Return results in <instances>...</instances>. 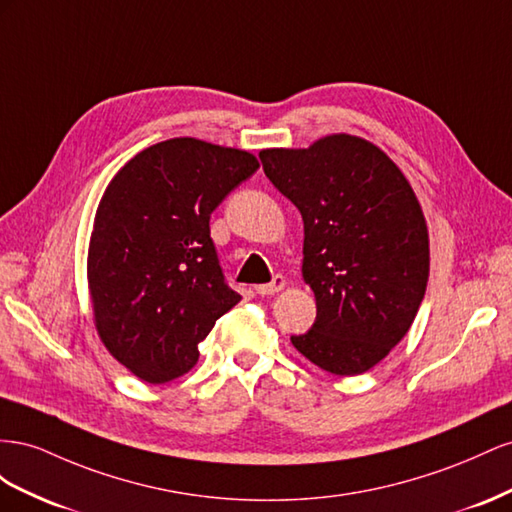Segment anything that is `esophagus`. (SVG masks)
Wrapping results in <instances>:
<instances>
[{
	"instance_id": "34e87169",
	"label": "esophagus",
	"mask_w": 512,
	"mask_h": 512,
	"mask_svg": "<svg viewBox=\"0 0 512 512\" xmlns=\"http://www.w3.org/2000/svg\"><path fill=\"white\" fill-rule=\"evenodd\" d=\"M285 287V276H281V274H276L274 279H272V283H266V285H255V291L259 296H272V294H276V291H281Z\"/></svg>"
}]
</instances>
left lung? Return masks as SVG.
<instances>
[{"label": "left lung", "mask_w": 512, "mask_h": 512, "mask_svg": "<svg viewBox=\"0 0 512 512\" xmlns=\"http://www.w3.org/2000/svg\"><path fill=\"white\" fill-rule=\"evenodd\" d=\"M259 158L304 221L302 276L317 317L291 343L328 373L369 371L410 330L427 289L429 233L410 182L352 135Z\"/></svg>", "instance_id": "left-lung-1"}]
</instances>
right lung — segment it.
Segmentation results:
<instances>
[{
    "label": "right lung",
    "instance_id": "right-lung-1",
    "mask_svg": "<svg viewBox=\"0 0 512 512\" xmlns=\"http://www.w3.org/2000/svg\"><path fill=\"white\" fill-rule=\"evenodd\" d=\"M257 169L244 150L178 137L130 158L102 195L87 253L94 319L111 356L143 382L191 371L216 319L240 302L210 214Z\"/></svg>",
    "mask_w": 512,
    "mask_h": 512
}]
</instances>
